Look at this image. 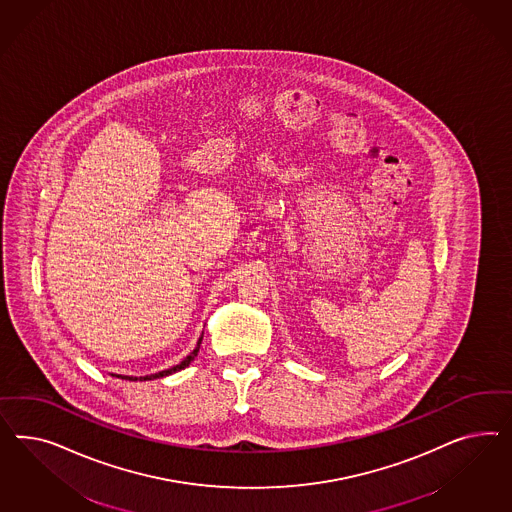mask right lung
<instances>
[{"label": "right lung", "mask_w": 512, "mask_h": 512, "mask_svg": "<svg viewBox=\"0 0 512 512\" xmlns=\"http://www.w3.org/2000/svg\"><path fill=\"white\" fill-rule=\"evenodd\" d=\"M201 341L202 336L199 338V341H197V347L187 355L180 364H176V366H172V368H169V370H163V372H157L152 373V375H144V377H129V375H114L112 373V377H118V379H125V381H152V379H161V377H167V375H172V373L180 372V370H184V368H187L189 364H191V360H195V357H197V353H199V349H201Z\"/></svg>", "instance_id": "obj_1"}]
</instances>
